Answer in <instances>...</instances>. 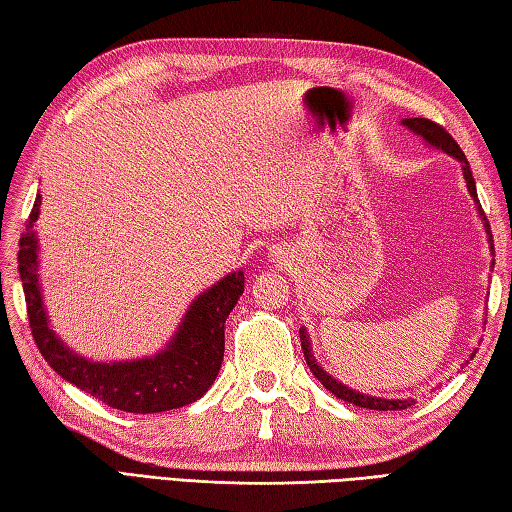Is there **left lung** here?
<instances>
[{"label":"left lung","instance_id":"1","mask_svg":"<svg viewBox=\"0 0 512 512\" xmlns=\"http://www.w3.org/2000/svg\"><path fill=\"white\" fill-rule=\"evenodd\" d=\"M402 125L409 127L411 132H416L418 136H422L424 140H427L429 145L438 147L442 151H447L449 156L458 158L462 162V171H464V180H466V189H469L471 198L475 200V206L477 211H480V217L484 220V226H486V233H488V242H491V250H493V235H491V224H488L486 215L482 211V204L480 200H477V189H475V178H473V171H471V165L469 160H466L464 151L460 149V145L455 143L453 136L444 129L442 125H438L436 121H429V118H405L402 121ZM301 334V347H303V356H306V363L310 367V372L317 376V380H321V385L332 391V394L336 398H341L345 402H352V405L356 407H365V409H376V411H396V409H407L413 405V400H387V398H376V396H367V394H361V391H354L350 387H345L343 383H339V380L332 378L328 372H323V369L319 367L317 358L312 356L310 352V341L306 336V330H299ZM473 358V356H471Z\"/></svg>","mask_w":512,"mask_h":512}]
</instances>
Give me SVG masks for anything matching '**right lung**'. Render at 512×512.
Returning a JSON list of instances; mask_svg holds the SVG:
<instances>
[{
  "label": "right lung",
  "mask_w": 512,
  "mask_h": 512,
  "mask_svg": "<svg viewBox=\"0 0 512 512\" xmlns=\"http://www.w3.org/2000/svg\"><path fill=\"white\" fill-rule=\"evenodd\" d=\"M41 198L28 215L26 231L19 237V277L24 284L26 310L41 356L48 365L107 407L129 413H158L191 405L209 391L224 358V323L244 292L242 270L195 299L182 319L180 330L167 350L154 358L129 363H94L70 352L48 328L37 277V237L32 226L39 217Z\"/></svg>",
  "instance_id": "add662e5"
}]
</instances>
